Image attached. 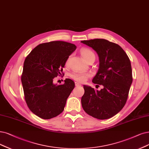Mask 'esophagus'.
Returning <instances> with one entry per match:
<instances>
[{"mask_svg": "<svg viewBox=\"0 0 149 149\" xmlns=\"http://www.w3.org/2000/svg\"><path fill=\"white\" fill-rule=\"evenodd\" d=\"M75 86H81V85L80 84L78 83V82H75Z\"/></svg>", "mask_w": 149, "mask_h": 149, "instance_id": "esophagus-1", "label": "esophagus"}]
</instances>
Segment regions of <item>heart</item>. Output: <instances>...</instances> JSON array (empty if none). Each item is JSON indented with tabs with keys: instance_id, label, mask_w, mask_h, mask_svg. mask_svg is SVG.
I'll use <instances>...</instances> for the list:
<instances>
[{
	"instance_id": "obj_1",
	"label": "heart",
	"mask_w": 149,
	"mask_h": 149,
	"mask_svg": "<svg viewBox=\"0 0 149 149\" xmlns=\"http://www.w3.org/2000/svg\"><path fill=\"white\" fill-rule=\"evenodd\" d=\"M80 54L86 61L88 62L89 60L91 59H95V54L91 49L84 48L81 49ZM70 59V56L68 58L66 61V63H68ZM91 74L90 72H79V71H74L72 72L70 74V77L75 80L79 82H84L88 78L91 77Z\"/></svg>"
}]
</instances>
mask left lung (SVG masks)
<instances>
[{
    "mask_svg": "<svg viewBox=\"0 0 149 149\" xmlns=\"http://www.w3.org/2000/svg\"><path fill=\"white\" fill-rule=\"evenodd\" d=\"M81 42L96 52L100 66L92 81L104 86L100 91H95L84 85L82 107L93 117L110 118L123 109L127 101L133 81L130 60L122 47L106 39L95 38Z\"/></svg>",
    "mask_w": 149,
    "mask_h": 149,
    "instance_id": "obj_1",
    "label": "left lung"
}]
</instances>
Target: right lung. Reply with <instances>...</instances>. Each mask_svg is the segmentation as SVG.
Returning <instances> with one entry per match:
<instances>
[{"label":"right lung","mask_w":149,"mask_h":149,"mask_svg":"<svg viewBox=\"0 0 149 149\" xmlns=\"http://www.w3.org/2000/svg\"><path fill=\"white\" fill-rule=\"evenodd\" d=\"M76 48L72 43L53 41L37 45L26 58L21 82L27 105L37 116L50 119L64 111L75 84L69 79L59 85L53 81L62 75L66 61Z\"/></svg>","instance_id":"obj_1"}]
</instances>
